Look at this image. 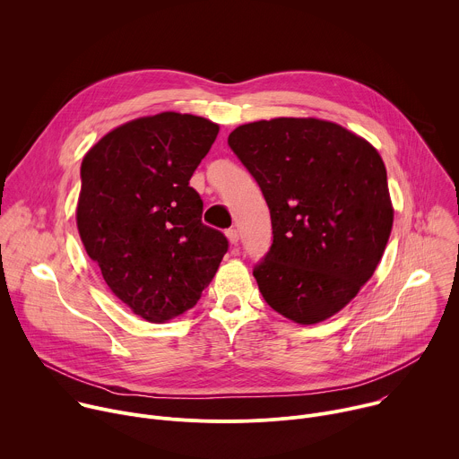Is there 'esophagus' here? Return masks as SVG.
<instances>
[{"instance_id":"obj_1","label":"esophagus","mask_w":459,"mask_h":459,"mask_svg":"<svg viewBox=\"0 0 459 459\" xmlns=\"http://www.w3.org/2000/svg\"><path fill=\"white\" fill-rule=\"evenodd\" d=\"M225 234H227V238H229V241H230V243H232V245H236V243H238V241H239V232H238V230H236V229H229V230H227V232H225Z\"/></svg>"}]
</instances>
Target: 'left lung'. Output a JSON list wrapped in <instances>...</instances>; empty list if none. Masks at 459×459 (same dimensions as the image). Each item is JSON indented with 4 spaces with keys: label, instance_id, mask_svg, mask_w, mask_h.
Segmentation results:
<instances>
[{
    "label": "left lung",
    "instance_id": "8db88e82",
    "mask_svg": "<svg viewBox=\"0 0 459 459\" xmlns=\"http://www.w3.org/2000/svg\"><path fill=\"white\" fill-rule=\"evenodd\" d=\"M229 147L271 211L273 245L254 267L261 296L301 325L334 316L370 280L392 230L381 156L316 117L239 125Z\"/></svg>",
    "mask_w": 459,
    "mask_h": 459
}]
</instances>
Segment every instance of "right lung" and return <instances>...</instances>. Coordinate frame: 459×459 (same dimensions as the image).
I'll return each instance as SVG.
<instances>
[{"label":"right lung","mask_w":459,"mask_h":459,"mask_svg":"<svg viewBox=\"0 0 459 459\" xmlns=\"http://www.w3.org/2000/svg\"><path fill=\"white\" fill-rule=\"evenodd\" d=\"M218 133L205 117L161 112L110 130L83 158L82 241L108 289L147 321L198 303L229 250L188 185Z\"/></svg>","instance_id":"add662e5"}]
</instances>
